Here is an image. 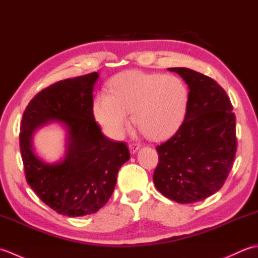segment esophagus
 Wrapping results in <instances>:
<instances>
[{
  "instance_id": "1",
  "label": "esophagus",
  "mask_w": 258,
  "mask_h": 258,
  "mask_svg": "<svg viewBox=\"0 0 258 258\" xmlns=\"http://www.w3.org/2000/svg\"><path fill=\"white\" fill-rule=\"evenodd\" d=\"M128 147H130V152L132 153V154H134V153H135L136 151H138V150L140 149V147H141V144L134 143V142H133V143H131V144L128 145Z\"/></svg>"
}]
</instances>
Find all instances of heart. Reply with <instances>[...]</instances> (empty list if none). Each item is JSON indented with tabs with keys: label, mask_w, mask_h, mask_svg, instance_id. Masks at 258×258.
I'll return each instance as SVG.
<instances>
[{
	"label": "heart",
	"mask_w": 258,
	"mask_h": 258,
	"mask_svg": "<svg viewBox=\"0 0 258 258\" xmlns=\"http://www.w3.org/2000/svg\"><path fill=\"white\" fill-rule=\"evenodd\" d=\"M188 89L175 75L125 71L108 82V94L100 93L93 111L96 119L114 139L134 124L154 141L167 139L182 125L188 106Z\"/></svg>",
	"instance_id": "obj_1"
}]
</instances>
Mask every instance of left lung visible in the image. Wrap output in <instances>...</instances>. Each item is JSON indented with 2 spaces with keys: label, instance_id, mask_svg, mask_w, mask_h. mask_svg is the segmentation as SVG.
<instances>
[{
  "label": "left lung",
  "instance_id": "obj_1",
  "mask_svg": "<svg viewBox=\"0 0 258 258\" xmlns=\"http://www.w3.org/2000/svg\"><path fill=\"white\" fill-rule=\"evenodd\" d=\"M189 87L187 112L177 132L156 146V188L179 203L200 202L220 189L237 152L236 116L225 90L208 76L169 68Z\"/></svg>",
  "mask_w": 258,
  "mask_h": 258
}]
</instances>
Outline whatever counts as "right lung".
I'll use <instances>...</instances> for the list:
<instances>
[{
  "label": "right lung",
  "instance_id": "obj_1",
  "mask_svg": "<svg viewBox=\"0 0 258 258\" xmlns=\"http://www.w3.org/2000/svg\"><path fill=\"white\" fill-rule=\"evenodd\" d=\"M96 72L58 81L40 91L23 113L20 150L26 182L42 202L62 215H90L106 204L120 166L130 158L124 142L108 140L93 113ZM50 120L64 124L68 154L57 164H46L32 152L31 134Z\"/></svg>",
  "mask_w": 258,
  "mask_h": 258
}]
</instances>
